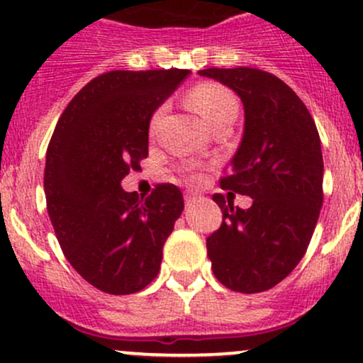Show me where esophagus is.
Wrapping results in <instances>:
<instances>
[{
  "instance_id": "esophagus-1",
  "label": "esophagus",
  "mask_w": 363,
  "mask_h": 363,
  "mask_svg": "<svg viewBox=\"0 0 363 363\" xmlns=\"http://www.w3.org/2000/svg\"><path fill=\"white\" fill-rule=\"evenodd\" d=\"M198 200V194L193 193V191H186L184 194V201H186V207H189V205H193L194 201Z\"/></svg>"
}]
</instances>
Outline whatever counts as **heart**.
<instances>
[{
	"instance_id": "obj_1",
	"label": "heart",
	"mask_w": 363,
	"mask_h": 363,
	"mask_svg": "<svg viewBox=\"0 0 363 363\" xmlns=\"http://www.w3.org/2000/svg\"><path fill=\"white\" fill-rule=\"evenodd\" d=\"M188 102L212 128L226 120H235L236 111H238V102L233 91L216 82H201L194 85L188 95ZM162 111L163 108H160L152 114V127L158 121Z\"/></svg>"
}]
</instances>
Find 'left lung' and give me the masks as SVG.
<instances>
[{
	"label": "left lung",
	"mask_w": 363,
	"mask_h": 363,
	"mask_svg": "<svg viewBox=\"0 0 363 363\" xmlns=\"http://www.w3.org/2000/svg\"><path fill=\"white\" fill-rule=\"evenodd\" d=\"M240 95L245 130L220 188L252 198L235 207L213 201L223 224L207 238L217 280L235 292L255 294L280 284L306 252L323 203V158L310 111L287 83L254 67L198 71Z\"/></svg>",
	"instance_id": "8db88e82"
}]
</instances>
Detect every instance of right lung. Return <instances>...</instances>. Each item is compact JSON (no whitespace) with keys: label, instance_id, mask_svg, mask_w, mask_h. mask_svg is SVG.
Here are the masks:
<instances>
[{"label":"right lung","instance_id":"add662e5","mask_svg":"<svg viewBox=\"0 0 363 363\" xmlns=\"http://www.w3.org/2000/svg\"><path fill=\"white\" fill-rule=\"evenodd\" d=\"M188 69L109 71L86 83L60 114L47 150L45 196L64 255L89 284L113 296L143 291L184 208L174 184L147 198L121 179L147 156L152 113Z\"/></svg>","mask_w":363,"mask_h":363}]
</instances>
